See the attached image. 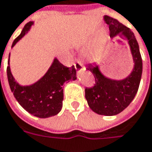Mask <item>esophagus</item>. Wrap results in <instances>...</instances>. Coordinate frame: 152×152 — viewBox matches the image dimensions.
<instances>
[{
  "label": "esophagus",
  "instance_id": "esophagus-1",
  "mask_svg": "<svg viewBox=\"0 0 152 152\" xmlns=\"http://www.w3.org/2000/svg\"><path fill=\"white\" fill-rule=\"evenodd\" d=\"M74 67H75V69L77 70V71H81V70H83L84 69V67H83V65L79 62V61H77V62H75L74 63Z\"/></svg>",
  "mask_w": 152,
  "mask_h": 152
}]
</instances>
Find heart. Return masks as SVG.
<instances>
[{"label":"heart","instance_id":"b5f03b06","mask_svg":"<svg viewBox=\"0 0 152 152\" xmlns=\"http://www.w3.org/2000/svg\"><path fill=\"white\" fill-rule=\"evenodd\" d=\"M105 37H101L95 44L91 46V48L88 52L89 57L92 60H96L101 56L104 49L105 45Z\"/></svg>","mask_w":152,"mask_h":152}]
</instances>
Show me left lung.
<instances>
[{
    "label": "left lung",
    "instance_id": "8db88e82",
    "mask_svg": "<svg viewBox=\"0 0 152 152\" xmlns=\"http://www.w3.org/2000/svg\"><path fill=\"white\" fill-rule=\"evenodd\" d=\"M103 18L109 25L111 38L118 35L128 41L134 67L131 73L124 79H113L106 77L96 63L87 65L86 69L94 74L96 84L91 88L85 89V99L94 113L99 115L114 116L123 112L137 93L142 75V59L134 33L117 19L109 16H104Z\"/></svg>",
    "mask_w": 152,
    "mask_h": 152
}]
</instances>
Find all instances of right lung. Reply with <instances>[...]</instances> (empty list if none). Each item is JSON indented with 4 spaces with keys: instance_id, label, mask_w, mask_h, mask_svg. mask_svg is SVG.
Masks as SVG:
<instances>
[{
    "instance_id": "right-lung-1",
    "label": "right lung",
    "mask_w": 152,
    "mask_h": 152,
    "mask_svg": "<svg viewBox=\"0 0 152 152\" xmlns=\"http://www.w3.org/2000/svg\"><path fill=\"white\" fill-rule=\"evenodd\" d=\"M33 24L34 22L27 23L20 34L15 39L12 47L29 31ZM9 61L10 59L7 68L9 85L16 100L21 106L28 113L40 118H50L59 113L62 108L63 101L62 85L65 82L76 80L75 67L73 66L65 67L55 57L42 78L32 85H21L12 74Z\"/></svg>"
}]
</instances>
